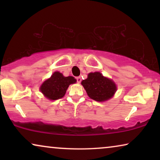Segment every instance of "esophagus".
Instances as JSON below:
<instances>
[{
  "instance_id": "34e87169",
  "label": "esophagus",
  "mask_w": 160,
  "mask_h": 160,
  "mask_svg": "<svg viewBox=\"0 0 160 160\" xmlns=\"http://www.w3.org/2000/svg\"><path fill=\"white\" fill-rule=\"evenodd\" d=\"M76 81H77L78 83H80L82 82V78H81L80 76H78V77H76Z\"/></svg>"
}]
</instances>
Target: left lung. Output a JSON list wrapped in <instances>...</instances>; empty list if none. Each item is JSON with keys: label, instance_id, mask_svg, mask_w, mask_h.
<instances>
[{"label": "left lung", "instance_id": "1", "mask_svg": "<svg viewBox=\"0 0 160 160\" xmlns=\"http://www.w3.org/2000/svg\"><path fill=\"white\" fill-rule=\"evenodd\" d=\"M82 84L89 97L98 102L110 99L117 91L114 82L104 77L100 72L89 73L87 79L82 82Z\"/></svg>", "mask_w": 160, "mask_h": 160}]
</instances>
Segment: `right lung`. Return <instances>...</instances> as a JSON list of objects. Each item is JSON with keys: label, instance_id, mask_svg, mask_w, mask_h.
I'll list each match as a JSON object with an SVG mask.
<instances>
[{"label": "right lung", "instance_id": "right-lung-1", "mask_svg": "<svg viewBox=\"0 0 160 160\" xmlns=\"http://www.w3.org/2000/svg\"><path fill=\"white\" fill-rule=\"evenodd\" d=\"M76 82L73 76L65 77L60 72H54L51 78L43 83L40 90L49 100H58L65 95L70 84Z\"/></svg>", "mask_w": 160, "mask_h": 160}]
</instances>
